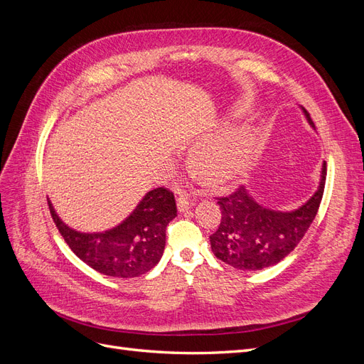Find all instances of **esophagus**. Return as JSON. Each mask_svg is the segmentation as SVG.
I'll use <instances>...</instances> for the list:
<instances>
[{"instance_id":"obj_1","label":"esophagus","mask_w":364,"mask_h":364,"mask_svg":"<svg viewBox=\"0 0 364 364\" xmlns=\"http://www.w3.org/2000/svg\"><path fill=\"white\" fill-rule=\"evenodd\" d=\"M191 205H193V200L190 199V196L188 194H179L178 196V209L181 213H183V211H186V209L188 208H191Z\"/></svg>"}]
</instances>
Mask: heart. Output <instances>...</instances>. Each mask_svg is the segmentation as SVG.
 <instances>
[{"label": "heart", "mask_w": 364, "mask_h": 364, "mask_svg": "<svg viewBox=\"0 0 364 364\" xmlns=\"http://www.w3.org/2000/svg\"><path fill=\"white\" fill-rule=\"evenodd\" d=\"M240 164V153L230 155H211V153H200L197 156V165L203 174V178L213 183H223L232 178L235 168Z\"/></svg>", "instance_id": "obj_1"}]
</instances>
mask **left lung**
<instances>
[{"label":"left lung","mask_w":364,"mask_h":364,"mask_svg":"<svg viewBox=\"0 0 364 364\" xmlns=\"http://www.w3.org/2000/svg\"><path fill=\"white\" fill-rule=\"evenodd\" d=\"M304 112L314 127L310 114L305 109ZM325 181L326 164L314 196L291 213H277L259 206L246 188L215 197L222 209V220L209 237L214 255L238 270H261L278 264L294 250L311 226L322 202Z\"/></svg>","instance_id":"left-lung-1"}]
</instances>
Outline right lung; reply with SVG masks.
Returning <instances> with one entry per match:
<instances>
[{
    "label": "right lung",
    "mask_w": 364,
    "mask_h": 364,
    "mask_svg": "<svg viewBox=\"0 0 364 364\" xmlns=\"http://www.w3.org/2000/svg\"><path fill=\"white\" fill-rule=\"evenodd\" d=\"M53 222L65 243L87 266L114 278H135L159 262L165 229L178 215L174 194L165 186L149 191L119 226L102 234H82L60 222L48 202Z\"/></svg>",
    "instance_id": "obj_1"
}]
</instances>
